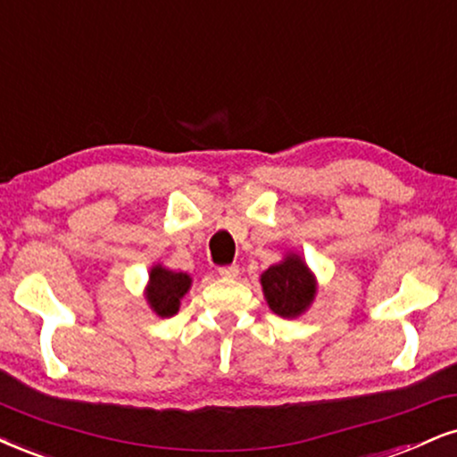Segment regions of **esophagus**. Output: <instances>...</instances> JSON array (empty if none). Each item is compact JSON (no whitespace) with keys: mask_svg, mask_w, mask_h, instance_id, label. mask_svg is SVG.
<instances>
[{"mask_svg":"<svg viewBox=\"0 0 457 457\" xmlns=\"http://www.w3.org/2000/svg\"><path fill=\"white\" fill-rule=\"evenodd\" d=\"M218 275L222 279H235L239 275V267L237 264H228V267H220Z\"/></svg>","mask_w":457,"mask_h":457,"instance_id":"esophagus-1","label":"esophagus"}]
</instances>
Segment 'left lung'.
Listing matches in <instances>:
<instances>
[{"instance_id": "1", "label": "left lung", "mask_w": 457, "mask_h": 457, "mask_svg": "<svg viewBox=\"0 0 457 457\" xmlns=\"http://www.w3.org/2000/svg\"><path fill=\"white\" fill-rule=\"evenodd\" d=\"M267 305L281 318H298L305 313L315 298V278L298 254L286 258L261 275Z\"/></svg>"}]
</instances>
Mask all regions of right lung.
I'll return each instance as SVG.
<instances>
[{
	"label": "right lung",
	"instance_id": "obj_1",
	"mask_svg": "<svg viewBox=\"0 0 457 457\" xmlns=\"http://www.w3.org/2000/svg\"><path fill=\"white\" fill-rule=\"evenodd\" d=\"M190 284H193L190 275L169 271L162 264H154L150 269V281L145 288V298H148L152 312L161 318L176 315L179 301L190 290Z\"/></svg>",
	"mask_w": 457,
	"mask_h": 457
}]
</instances>
